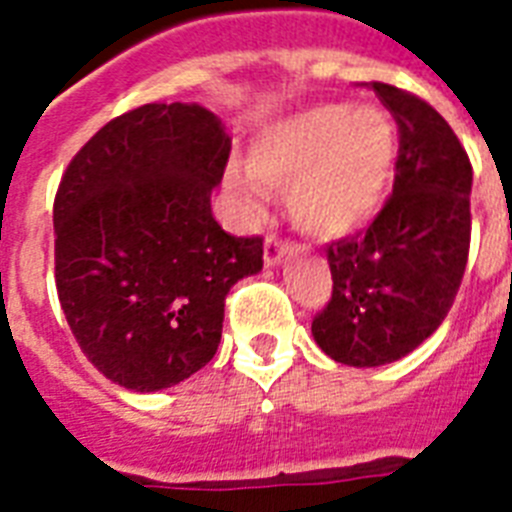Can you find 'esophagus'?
Here are the masks:
<instances>
[{
    "label": "esophagus",
    "mask_w": 512,
    "mask_h": 512,
    "mask_svg": "<svg viewBox=\"0 0 512 512\" xmlns=\"http://www.w3.org/2000/svg\"><path fill=\"white\" fill-rule=\"evenodd\" d=\"M287 244L279 239V236H265V247H263V260L268 268H273V265L281 263V257L287 255Z\"/></svg>",
    "instance_id": "obj_1"
}]
</instances>
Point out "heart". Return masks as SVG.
I'll return each instance as SVG.
<instances>
[{"label": "heart", "mask_w": 512, "mask_h": 512, "mask_svg": "<svg viewBox=\"0 0 512 512\" xmlns=\"http://www.w3.org/2000/svg\"><path fill=\"white\" fill-rule=\"evenodd\" d=\"M396 167V124L377 106H316L273 124L255 140L249 170L228 183L260 209L265 188L287 191L289 215L303 231L337 239L377 212Z\"/></svg>", "instance_id": "heart-1"}]
</instances>
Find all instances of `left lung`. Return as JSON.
Here are the masks:
<instances>
[{
    "mask_svg": "<svg viewBox=\"0 0 512 512\" xmlns=\"http://www.w3.org/2000/svg\"><path fill=\"white\" fill-rule=\"evenodd\" d=\"M372 90L398 124L393 196L327 249L332 300L311 327L329 358L358 369L404 358L441 327L470 249L473 167L454 130L412 92Z\"/></svg>",
    "mask_w": 512,
    "mask_h": 512,
    "instance_id": "obj_1",
    "label": "left lung"
}]
</instances>
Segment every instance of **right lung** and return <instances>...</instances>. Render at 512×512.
I'll list each match as a JSON object with an SVG mask.
<instances>
[{
    "mask_svg": "<svg viewBox=\"0 0 512 512\" xmlns=\"http://www.w3.org/2000/svg\"><path fill=\"white\" fill-rule=\"evenodd\" d=\"M231 138L199 103L116 116L71 159L52 207L55 287L82 353L154 393L215 356L225 295L263 268V239L212 217Z\"/></svg>",
    "mask_w": 512,
    "mask_h": 512,
    "instance_id": "right-lung-1",
    "label": "right lung"
}]
</instances>
